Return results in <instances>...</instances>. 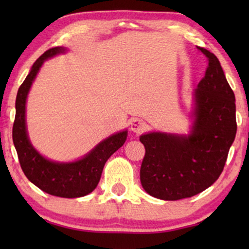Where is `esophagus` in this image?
Wrapping results in <instances>:
<instances>
[{
    "instance_id": "obj_1",
    "label": "esophagus",
    "mask_w": 249,
    "mask_h": 249,
    "mask_svg": "<svg viewBox=\"0 0 249 249\" xmlns=\"http://www.w3.org/2000/svg\"><path fill=\"white\" fill-rule=\"evenodd\" d=\"M130 129L131 131L136 132V134H141V132H142L146 129V124L144 120H142V119H135V120L131 122Z\"/></svg>"
}]
</instances>
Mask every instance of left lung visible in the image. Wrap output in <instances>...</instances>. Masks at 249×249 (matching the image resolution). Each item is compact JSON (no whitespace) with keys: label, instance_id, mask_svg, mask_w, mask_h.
I'll use <instances>...</instances> for the list:
<instances>
[{"label":"left lung","instance_id":"1","mask_svg":"<svg viewBox=\"0 0 249 249\" xmlns=\"http://www.w3.org/2000/svg\"><path fill=\"white\" fill-rule=\"evenodd\" d=\"M206 57L205 76L197 85L195 122L188 137L151 132L141 136L145 156L141 182L156 198L178 200L195 196L219 179L237 132L236 100L217 57Z\"/></svg>","mask_w":249,"mask_h":249}]
</instances>
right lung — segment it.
Segmentation results:
<instances>
[{
    "label": "right lung",
    "mask_w": 249,
    "mask_h": 249,
    "mask_svg": "<svg viewBox=\"0 0 249 249\" xmlns=\"http://www.w3.org/2000/svg\"><path fill=\"white\" fill-rule=\"evenodd\" d=\"M66 51L53 47L44 52L19 87L16 100V118L12 138L25 176L34 185L50 195L76 198L86 196L98 185L107 159L117 152L127 139V131L119 132L100 142L84 159L72 163H56L46 160L33 147L26 131V98L34 79L44 61Z\"/></svg>",
    "instance_id": "add662e5"
}]
</instances>
